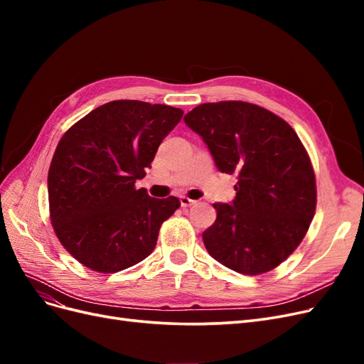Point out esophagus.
Returning <instances> with one entry per match:
<instances>
[{"mask_svg": "<svg viewBox=\"0 0 364 364\" xmlns=\"http://www.w3.org/2000/svg\"><path fill=\"white\" fill-rule=\"evenodd\" d=\"M193 203H196V200L190 199V197H186V196H181V205H182L183 208H186V206H191Z\"/></svg>", "mask_w": 364, "mask_h": 364, "instance_id": "obj_1", "label": "esophagus"}]
</instances>
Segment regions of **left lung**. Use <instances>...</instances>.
Instances as JSON below:
<instances>
[{
    "label": "left lung",
    "mask_w": 364,
    "mask_h": 364,
    "mask_svg": "<svg viewBox=\"0 0 364 364\" xmlns=\"http://www.w3.org/2000/svg\"><path fill=\"white\" fill-rule=\"evenodd\" d=\"M218 170L237 174L232 205L214 203L206 250L243 274L278 267L301 245L316 213V174L287 121L247 102L203 103L185 115Z\"/></svg>",
    "instance_id": "1"
}]
</instances>
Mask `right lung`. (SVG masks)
Listing matches in <instances>:
<instances>
[{"label":"right lung","mask_w":364,"mask_h":364,"mask_svg":"<svg viewBox=\"0 0 364 364\" xmlns=\"http://www.w3.org/2000/svg\"><path fill=\"white\" fill-rule=\"evenodd\" d=\"M183 111L115 100L98 106L60 138L48 170L50 220L62 246L85 267L115 273L147 258L178 197H150L136 179Z\"/></svg>","instance_id":"right-lung-1"}]
</instances>
